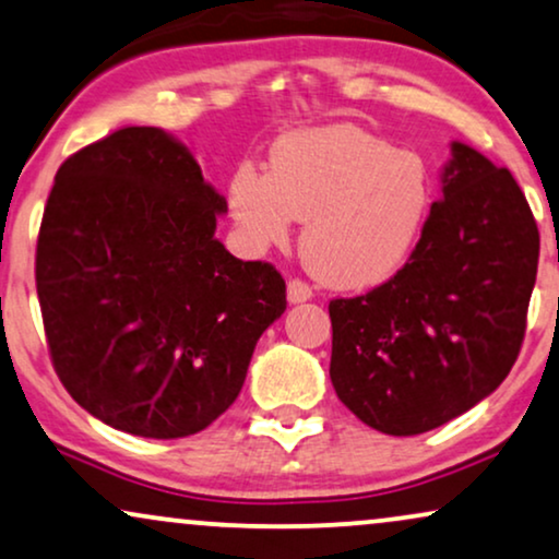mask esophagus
<instances>
[{
  "mask_svg": "<svg viewBox=\"0 0 559 559\" xmlns=\"http://www.w3.org/2000/svg\"><path fill=\"white\" fill-rule=\"evenodd\" d=\"M310 297H313V289H310L308 282H302L297 277L287 282V300L289 302H306V300H310Z\"/></svg>",
  "mask_w": 559,
  "mask_h": 559,
  "instance_id": "1",
  "label": "esophagus"
}]
</instances>
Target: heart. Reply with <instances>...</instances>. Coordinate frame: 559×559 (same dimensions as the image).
<instances>
[{"mask_svg":"<svg viewBox=\"0 0 559 559\" xmlns=\"http://www.w3.org/2000/svg\"><path fill=\"white\" fill-rule=\"evenodd\" d=\"M228 200L253 246H280L306 221L300 251L325 285L365 289L401 270L431 207V171L413 151L354 126L289 133L272 148V171L236 166Z\"/></svg>","mask_w":559,"mask_h":559,"instance_id":"b5f03b06","label":"heart"}]
</instances>
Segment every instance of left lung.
Instances as JSON below:
<instances>
[{"label": "left lung", "instance_id": "1", "mask_svg": "<svg viewBox=\"0 0 559 559\" xmlns=\"http://www.w3.org/2000/svg\"><path fill=\"white\" fill-rule=\"evenodd\" d=\"M408 262L365 295L329 302L331 382L359 421L413 437L490 395L516 361L539 228L506 166L454 143Z\"/></svg>", "mask_w": 559, "mask_h": 559}]
</instances>
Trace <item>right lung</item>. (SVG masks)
Here are the masks:
<instances>
[{
    "label": "right lung",
    "mask_w": 559,
    "mask_h": 559,
    "mask_svg": "<svg viewBox=\"0 0 559 559\" xmlns=\"http://www.w3.org/2000/svg\"><path fill=\"white\" fill-rule=\"evenodd\" d=\"M217 213L226 200L162 128H120L58 166L35 249L43 329L58 380L112 429H207L285 313L282 274L228 253Z\"/></svg>",
    "instance_id": "right-lung-1"
}]
</instances>
